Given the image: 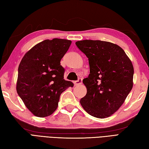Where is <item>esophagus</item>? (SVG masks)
<instances>
[{
	"label": "esophagus",
	"instance_id": "1",
	"mask_svg": "<svg viewBox=\"0 0 149 149\" xmlns=\"http://www.w3.org/2000/svg\"><path fill=\"white\" fill-rule=\"evenodd\" d=\"M82 84V79H79L77 81H75L74 82V84L75 86H77V85H80Z\"/></svg>",
	"mask_w": 149,
	"mask_h": 149
}]
</instances>
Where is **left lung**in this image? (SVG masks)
Segmentation results:
<instances>
[{"mask_svg": "<svg viewBox=\"0 0 149 149\" xmlns=\"http://www.w3.org/2000/svg\"><path fill=\"white\" fill-rule=\"evenodd\" d=\"M89 61V76L83 81L87 93L80 100L90 115L110 116L118 110L133 86L134 68L131 59L116 44L100 40L75 42Z\"/></svg>", "mask_w": 149, "mask_h": 149, "instance_id": "left-lung-1", "label": "left lung"}]
</instances>
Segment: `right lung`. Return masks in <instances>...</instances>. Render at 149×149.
I'll return each mask as SVG.
<instances>
[{
	"instance_id": "obj_1",
	"label": "right lung",
	"mask_w": 149,
	"mask_h": 149,
	"mask_svg": "<svg viewBox=\"0 0 149 149\" xmlns=\"http://www.w3.org/2000/svg\"><path fill=\"white\" fill-rule=\"evenodd\" d=\"M72 41L54 38L36 44L27 51L18 66L17 91L34 115L48 116L55 111L59 97L71 81L64 79L65 69L60 64Z\"/></svg>"
}]
</instances>
